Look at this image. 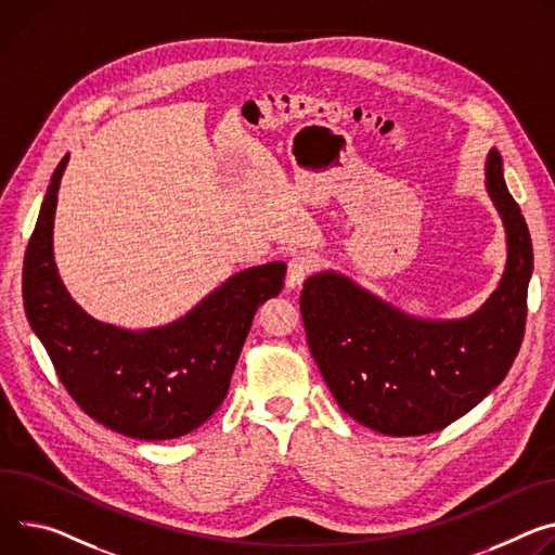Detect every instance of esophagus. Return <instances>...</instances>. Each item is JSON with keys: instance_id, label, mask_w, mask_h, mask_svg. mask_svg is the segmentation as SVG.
I'll return each mask as SVG.
<instances>
[{"instance_id": "esophagus-1", "label": "esophagus", "mask_w": 555, "mask_h": 555, "mask_svg": "<svg viewBox=\"0 0 555 555\" xmlns=\"http://www.w3.org/2000/svg\"><path fill=\"white\" fill-rule=\"evenodd\" d=\"M317 268V261L314 257L306 255V251H300V255H294L287 263V287H298L300 283H304Z\"/></svg>"}]
</instances>
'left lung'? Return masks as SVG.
I'll return each mask as SVG.
<instances>
[{
  "mask_svg": "<svg viewBox=\"0 0 555 555\" xmlns=\"http://www.w3.org/2000/svg\"><path fill=\"white\" fill-rule=\"evenodd\" d=\"M487 190L507 228V270L461 321H421L334 272L300 292L312 357L338 408L385 436H423L459 421L507 376L525 336L533 247L491 150Z\"/></svg>",
  "mask_w": 555,
  "mask_h": 555,
  "instance_id": "8db88e82",
  "label": "left lung"
}]
</instances>
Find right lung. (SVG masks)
I'll use <instances>...</instances> for the list:
<instances>
[{"label":"right lung","instance_id":"obj_1","mask_svg":"<svg viewBox=\"0 0 555 555\" xmlns=\"http://www.w3.org/2000/svg\"><path fill=\"white\" fill-rule=\"evenodd\" d=\"M68 155L50 179L24 257V308L77 405L104 427L170 440L204 425L223 402L251 319L276 296L285 263L234 274L166 327L128 332L88 317L53 259V221Z\"/></svg>","mask_w":555,"mask_h":555}]
</instances>
